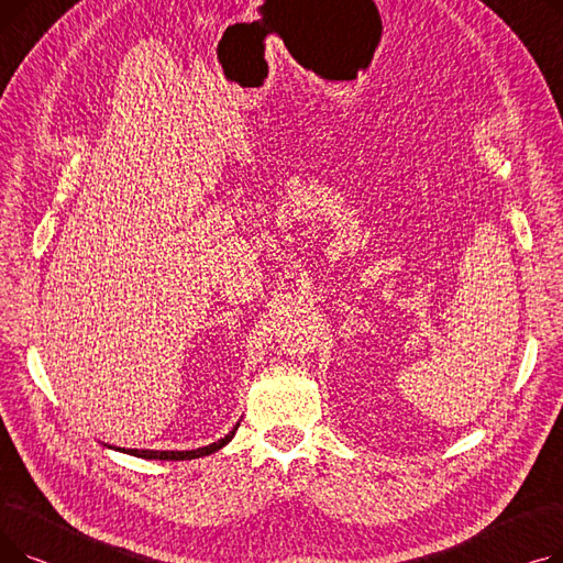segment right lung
<instances>
[{"mask_svg":"<svg viewBox=\"0 0 563 563\" xmlns=\"http://www.w3.org/2000/svg\"><path fill=\"white\" fill-rule=\"evenodd\" d=\"M236 427H240V422H236L232 427V431L228 435H223L221 440L212 442V445H205V448H198V450H183V452H157V450H125V448H111L115 452H123V454H130V456H136V459H147V461H191V459H200V456H210L214 452H219L221 448H225L228 442L234 438L236 433Z\"/></svg>","mask_w":563,"mask_h":563,"instance_id":"right-lung-1","label":"right lung"}]
</instances>
